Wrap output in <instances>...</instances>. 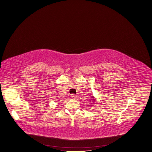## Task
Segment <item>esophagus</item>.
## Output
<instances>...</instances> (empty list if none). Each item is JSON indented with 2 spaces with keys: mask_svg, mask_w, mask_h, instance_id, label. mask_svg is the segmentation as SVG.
I'll return each mask as SVG.
<instances>
[{
  "mask_svg": "<svg viewBox=\"0 0 152 152\" xmlns=\"http://www.w3.org/2000/svg\"><path fill=\"white\" fill-rule=\"evenodd\" d=\"M71 98H72V99H76V98L77 97V96L74 94H71Z\"/></svg>",
  "mask_w": 152,
  "mask_h": 152,
  "instance_id": "1",
  "label": "esophagus"
}]
</instances>
